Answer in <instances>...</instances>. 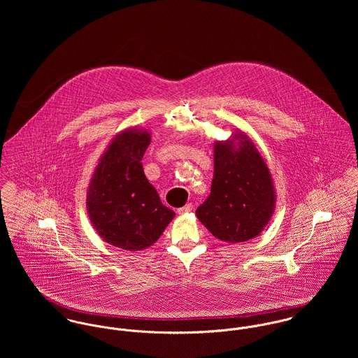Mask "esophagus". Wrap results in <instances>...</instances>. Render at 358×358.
<instances>
[{
  "mask_svg": "<svg viewBox=\"0 0 358 358\" xmlns=\"http://www.w3.org/2000/svg\"><path fill=\"white\" fill-rule=\"evenodd\" d=\"M192 210H193V205L186 204L185 206H182V208L178 209V213H179V215H185V213H189V212H192Z\"/></svg>",
  "mask_w": 358,
  "mask_h": 358,
  "instance_id": "esophagus-1",
  "label": "esophagus"
}]
</instances>
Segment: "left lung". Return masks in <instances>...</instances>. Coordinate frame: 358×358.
Segmentation results:
<instances>
[{
  "label": "left lung",
  "instance_id": "obj_1",
  "mask_svg": "<svg viewBox=\"0 0 358 358\" xmlns=\"http://www.w3.org/2000/svg\"><path fill=\"white\" fill-rule=\"evenodd\" d=\"M275 200L270 169L245 132L215 142L210 194L196 210L213 237L231 244L255 238L270 222Z\"/></svg>",
  "mask_w": 358,
  "mask_h": 358
}]
</instances>
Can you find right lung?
<instances>
[{
    "instance_id": "add662e5",
    "label": "right lung",
    "mask_w": 358,
    "mask_h": 358,
    "mask_svg": "<svg viewBox=\"0 0 358 358\" xmlns=\"http://www.w3.org/2000/svg\"><path fill=\"white\" fill-rule=\"evenodd\" d=\"M150 142L152 134L139 127L118 132L87 190V210L96 233L104 243L131 252L153 245L175 217L143 172L141 161Z\"/></svg>"
}]
</instances>
